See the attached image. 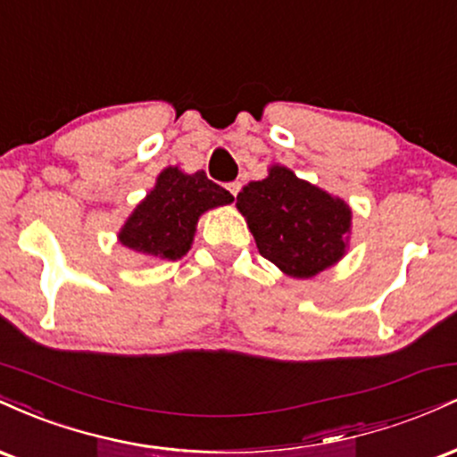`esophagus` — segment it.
Segmentation results:
<instances>
[{"label": "esophagus", "mask_w": 457, "mask_h": 457, "mask_svg": "<svg viewBox=\"0 0 457 457\" xmlns=\"http://www.w3.org/2000/svg\"><path fill=\"white\" fill-rule=\"evenodd\" d=\"M228 191L232 193L234 197L238 195V191H240V182H229V185H228Z\"/></svg>", "instance_id": "esophagus-1"}]
</instances>
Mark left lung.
Instances as JSON below:
<instances>
[{"instance_id":"obj_1","label":"left lung","mask_w":457,"mask_h":457,"mask_svg":"<svg viewBox=\"0 0 457 457\" xmlns=\"http://www.w3.org/2000/svg\"><path fill=\"white\" fill-rule=\"evenodd\" d=\"M236 208L260 253L283 275L309 279L348 253L353 208L279 162L238 193Z\"/></svg>"}]
</instances>
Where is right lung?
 <instances>
[{"label":"right lung","mask_w":457,"mask_h":457,"mask_svg":"<svg viewBox=\"0 0 457 457\" xmlns=\"http://www.w3.org/2000/svg\"><path fill=\"white\" fill-rule=\"evenodd\" d=\"M232 202V193L208 180L206 171L187 174L170 165L129 214L118 240L145 260L176 262L191 249L199 217Z\"/></svg>","instance_id":"add662e5"}]
</instances>
